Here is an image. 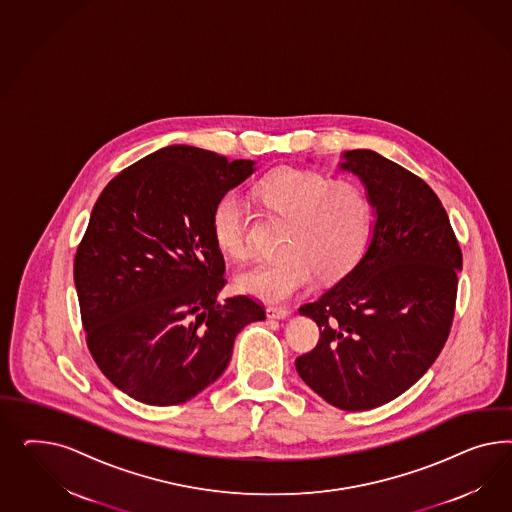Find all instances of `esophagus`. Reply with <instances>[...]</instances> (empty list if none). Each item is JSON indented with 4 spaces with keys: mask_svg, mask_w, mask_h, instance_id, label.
<instances>
[{
    "mask_svg": "<svg viewBox=\"0 0 512 512\" xmlns=\"http://www.w3.org/2000/svg\"><path fill=\"white\" fill-rule=\"evenodd\" d=\"M266 315H268L270 319H287V317L291 315V310L279 308V306H270V308H266Z\"/></svg>",
    "mask_w": 512,
    "mask_h": 512,
    "instance_id": "1",
    "label": "esophagus"
}]
</instances>
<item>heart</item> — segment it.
Masks as SVG:
<instances>
[{"label":"heart","mask_w":512,"mask_h":512,"mask_svg":"<svg viewBox=\"0 0 512 512\" xmlns=\"http://www.w3.org/2000/svg\"><path fill=\"white\" fill-rule=\"evenodd\" d=\"M268 210L291 217L283 249L287 255L242 270L240 291L266 302H285L308 291L319 272L338 278L360 261L372 234V204L351 182H332L321 172L283 167L253 186ZM217 248L233 259L251 253L249 212L238 195L227 193L210 219Z\"/></svg>","instance_id":"b5f03b06"}]
</instances>
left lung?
<instances>
[{
  "mask_svg": "<svg viewBox=\"0 0 512 512\" xmlns=\"http://www.w3.org/2000/svg\"><path fill=\"white\" fill-rule=\"evenodd\" d=\"M375 210L357 266L300 308L321 332L296 372L325 402L368 411L413 387L439 357L456 308L462 249L434 189L372 150L343 154Z\"/></svg>",
  "mask_w": 512,
  "mask_h": 512,
  "instance_id": "left-lung-1",
  "label": "left lung"
}]
</instances>
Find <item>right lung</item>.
Listing matches in <instances>:
<instances>
[{"label": "right lung", "instance_id": "obj_1", "mask_svg": "<svg viewBox=\"0 0 512 512\" xmlns=\"http://www.w3.org/2000/svg\"><path fill=\"white\" fill-rule=\"evenodd\" d=\"M255 161L174 144L103 189L75 255L86 343L114 387L148 405H178L212 385L236 334L266 317L246 295L217 302L225 259L214 206Z\"/></svg>", "mask_w": 512, "mask_h": 512}]
</instances>
